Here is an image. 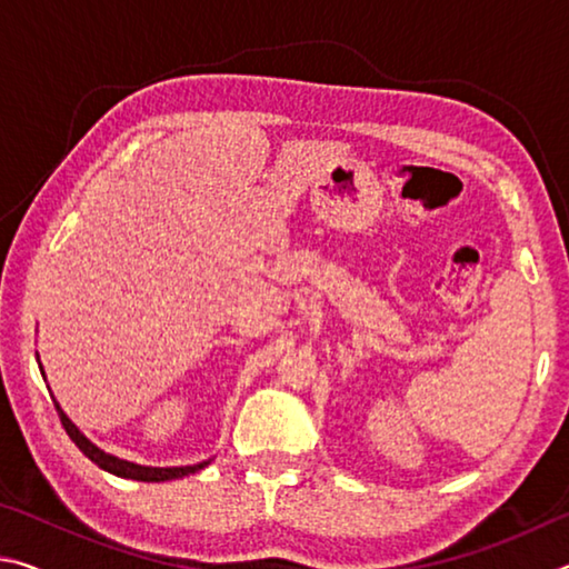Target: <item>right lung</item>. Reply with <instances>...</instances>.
I'll return each instance as SVG.
<instances>
[{"label": "right lung", "mask_w": 569, "mask_h": 569, "mask_svg": "<svg viewBox=\"0 0 569 569\" xmlns=\"http://www.w3.org/2000/svg\"><path fill=\"white\" fill-rule=\"evenodd\" d=\"M40 371H42V377H44L42 363H40ZM54 407H57V413H60L64 431H67V435H70V439L74 441L77 449H80L82 455L88 457L90 461H94V465H98L100 469L110 471V475H114V477L134 479V481H170V479H180V477L196 475V471H200V469L210 465V459L198 461V465H186V467H146V465H134V461L108 455V451L100 449L98 445H92V441L84 437L80 429L74 427L72 419L62 411V407H60V403H57V399H54Z\"/></svg>", "instance_id": "right-lung-1"}]
</instances>
